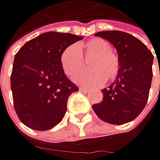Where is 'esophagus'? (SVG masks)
<instances>
[{"label":"esophagus","instance_id":"esophagus-1","mask_svg":"<svg viewBox=\"0 0 160 160\" xmlns=\"http://www.w3.org/2000/svg\"><path fill=\"white\" fill-rule=\"evenodd\" d=\"M79 90H80V92H89V90L86 89V88H83V87H79Z\"/></svg>","mask_w":160,"mask_h":160}]
</instances>
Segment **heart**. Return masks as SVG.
Here are the masks:
<instances>
[{
	"mask_svg": "<svg viewBox=\"0 0 160 160\" xmlns=\"http://www.w3.org/2000/svg\"><path fill=\"white\" fill-rule=\"evenodd\" d=\"M110 43L102 38H94L67 47L61 53L60 64L64 73L72 78L82 69L83 58H90L87 65L90 69L82 72L75 77L79 84L88 87H98L106 82L113 81L118 75L119 59L111 50Z\"/></svg>",
	"mask_w": 160,
	"mask_h": 160,
	"instance_id": "1",
	"label": "heart"
}]
</instances>
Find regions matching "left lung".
Returning <instances> with one entry per match:
<instances>
[{
  "label": "left lung",
  "instance_id": "1",
  "mask_svg": "<svg viewBox=\"0 0 160 160\" xmlns=\"http://www.w3.org/2000/svg\"><path fill=\"white\" fill-rule=\"evenodd\" d=\"M116 48L119 71L111 85L102 90L103 100L92 105L98 118L113 125L135 119L143 110L152 81L153 55L144 43L122 31H101L94 34Z\"/></svg>",
  "mask_w": 160,
  "mask_h": 160
}]
</instances>
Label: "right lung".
<instances>
[{"label": "right lung", "mask_w": 160, "mask_h": 160, "mask_svg": "<svg viewBox=\"0 0 160 160\" xmlns=\"http://www.w3.org/2000/svg\"><path fill=\"white\" fill-rule=\"evenodd\" d=\"M83 36L47 32L27 42L17 52L10 76L14 108L22 123L45 131L64 118L68 100L78 87L65 75L61 53Z\"/></svg>", "instance_id": "1"}]
</instances>
